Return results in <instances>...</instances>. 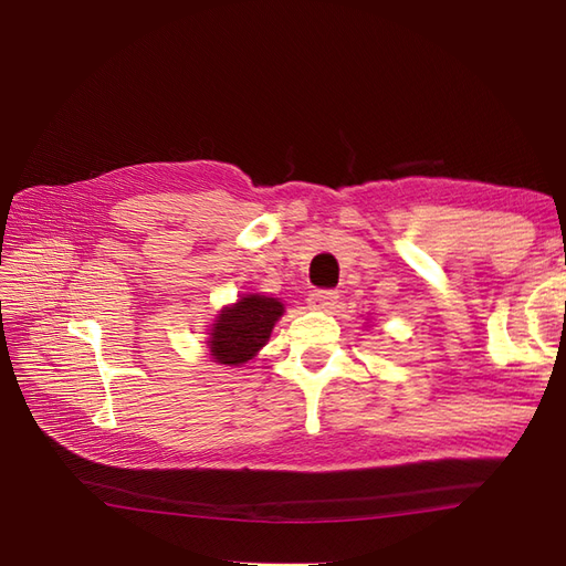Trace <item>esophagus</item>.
Listing matches in <instances>:
<instances>
[{
  "label": "esophagus",
  "instance_id": "esophagus-1",
  "mask_svg": "<svg viewBox=\"0 0 566 566\" xmlns=\"http://www.w3.org/2000/svg\"><path fill=\"white\" fill-rule=\"evenodd\" d=\"M306 304H310V310L314 312H331L337 304V293H333V290H316V293H312L310 300H306Z\"/></svg>",
  "mask_w": 566,
  "mask_h": 566
}]
</instances>
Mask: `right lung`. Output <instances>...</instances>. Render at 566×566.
Masks as SVG:
<instances>
[{
	"mask_svg": "<svg viewBox=\"0 0 566 566\" xmlns=\"http://www.w3.org/2000/svg\"><path fill=\"white\" fill-rule=\"evenodd\" d=\"M283 312L285 306L279 297L262 293H248L233 304L221 306L205 339L212 361L219 366L248 364L266 345Z\"/></svg>",
	"mask_w": 566,
	"mask_h": 566,
	"instance_id": "obj_1",
	"label": "right lung"
}]
</instances>
